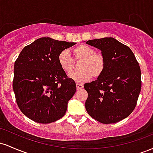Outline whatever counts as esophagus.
Wrapping results in <instances>:
<instances>
[{
  "label": "esophagus",
  "instance_id": "esophagus-1",
  "mask_svg": "<svg viewBox=\"0 0 153 153\" xmlns=\"http://www.w3.org/2000/svg\"><path fill=\"white\" fill-rule=\"evenodd\" d=\"M76 87L77 90H81L82 88H83V85L80 83H76Z\"/></svg>",
  "mask_w": 153,
  "mask_h": 153
}]
</instances>
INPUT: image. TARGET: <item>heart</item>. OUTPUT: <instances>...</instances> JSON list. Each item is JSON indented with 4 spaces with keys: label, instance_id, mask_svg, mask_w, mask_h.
Segmentation results:
<instances>
[{
    "label": "heart",
    "instance_id": "heart-1",
    "mask_svg": "<svg viewBox=\"0 0 153 153\" xmlns=\"http://www.w3.org/2000/svg\"><path fill=\"white\" fill-rule=\"evenodd\" d=\"M73 60L68 50H63L58 56V62L61 68L67 74H71L75 69V62L82 61L79 65L80 71L73 73L71 78L78 82L90 80L91 77L98 78L102 75L106 66L105 57L88 45H80L72 50Z\"/></svg>",
    "mask_w": 153,
    "mask_h": 153
}]
</instances>
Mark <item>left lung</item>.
<instances>
[{
  "instance_id": "obj_1",
  "label": "left lung",
  "mask_w": 153,
  "mask_h": 153,
  "mask_svg": "<svg viewBox=\"0 0 153 153\" xmlns=\"http://www.w3.org/2000/svg\"><path fill=\"white\" fill-rule=\"evenodd\" d=\"M105 57L106 66L97 80L84 85L88 92L85 108L88 114L103 124L127 118L134 109L141 91V71L129 47L114 38L88 40Z\"/></svg>"
}]
</instances>
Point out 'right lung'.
Segmentation results:
<instances>
[{
  "mask_svg": "<svg viewBox=\"0 0 153 153\" xmlns=\"http://www.w3.org/2000/svg\"><path fill=\"white\" fill-rule=\"evenodd\" d=\"M75 44L42 37L19 54L14 64L13 89L19 108L28 118L48 124L65 115L76 85L61 68L58 56Z\"/></svg>",
  "mask_w": 153,
  "mask_h": 153,
  "instance_id": "right-lung-1",
  "label": "right lung"
}]
</instances>
